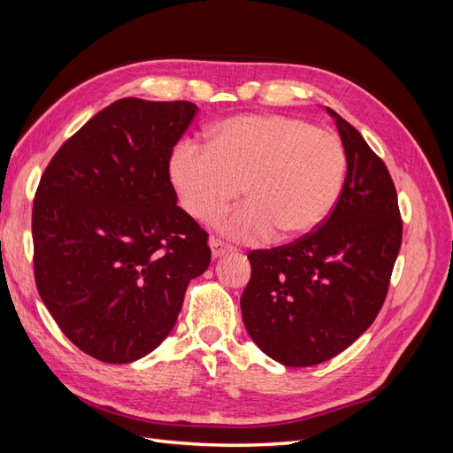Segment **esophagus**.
Instances as JSON below:
<instances>
[{
    "label": "esophagus",
    "instance_id": "34e87169",
    "mask_svg": "<svg viewBox=\"0 0 453 453\" xmlns=\"http://www.w3.org/2000/svg\"><path fill=\"white\" fill-rule=\"evenodd\" d=\"M210 248H211L213 258H219V257H223L225 253H230V251H232L230 245L225 243L223 240H219V238H211V240H210Z\"/></svg>",
    "mask_w": 453,
    "mask_h": 453
}]
</instances>
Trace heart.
<instances>
[{"label":"heart","mask_w":453,"mask_h":453,"mask_svg":"<svg viewBox=\"0 0 453 453\" xmlns=\"http://www.w3.org/2000/svg\"><path fill=\"white\" fill-rule=\"evenodd\" d=\"M346 173L348 153L334 132L285 115L226 119L210 147L183 142L170 160L180 203L196 221L223 211L243 187L250 202L215 225L245 242L310 234L336 208Z\"/></svg>","instance_id":"1"}]
</instances>
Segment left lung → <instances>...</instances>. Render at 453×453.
I'll return each mask as SVG.
<instances>
[{
  "instance_id": "1",
  "label": "left lung",
  "mask_w": 453,
  "mask_h": 453,
  "mask_svg": "<svg viewBox=\"0 0 453 453\" xmlns=\"http://www.w3.org/2000/svg\"><path fill=\"white\" fill-rule=\"evenodd\" d=\"M348 153L342 196L310 234L248 253L242 318L255 344L285 366L333 359L374 323L403 242L396 190L383 160L333 109Z\"/></svg>"
}]
</instances>
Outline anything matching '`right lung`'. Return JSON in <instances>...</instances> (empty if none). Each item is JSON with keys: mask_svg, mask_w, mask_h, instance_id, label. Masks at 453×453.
<instances>
[{"mask_svg": "<svg viewBox=\"0 0 453 453\" xmlns=\"http://www.w3.org/2000/svg\"><path fill=\"white\" fill-rule=\"evenodd\" d=\"M193 102L122 98L96 113L49 162L34 198L41 300L90 357L125 365L170 334L187 285L210 266L205 232L177 205L175 143Z\"/></svg>", "mask_w": 453, "mask_h": 453, "instance_id": "add662e5", "label": "right lung"}]
</instances>
